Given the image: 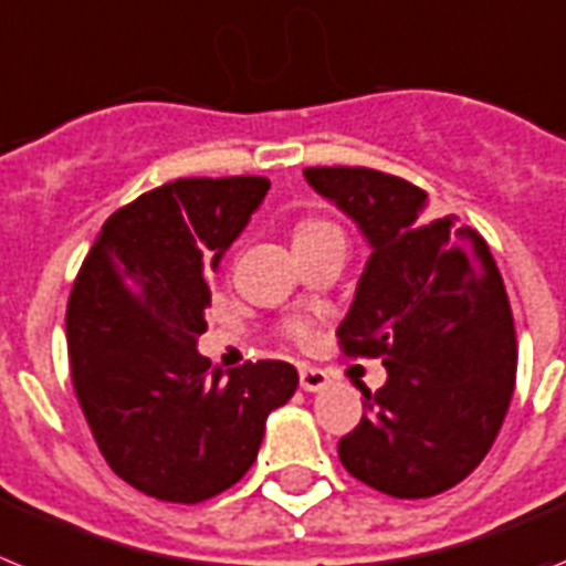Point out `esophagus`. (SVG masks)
<instances>
[{
    "label": "esophagus",
    "mask_w": 566,
    "mask_h": 566,
    "mask_svg": "<svg viewBox=\"0 0 566 566\" xmlns=\"http://www.w3.org/2000/svg\"><path fill=\"white\" fill-rule=\"evenodd\" d=\"M298 381H302V390H307V392H322V390H327V385H331L327 373L318 370V367H307V365L298 370Z\"/></svg>",
    "instance_id": "obj_1"
}]
</instances>
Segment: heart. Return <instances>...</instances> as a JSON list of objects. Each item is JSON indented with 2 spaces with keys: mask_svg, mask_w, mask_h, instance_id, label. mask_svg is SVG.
Listing matches in <instances>:
<instances>
[{
  "mask_svg": "<svg viewBox=\"0 0 566 566\" xmlns=\"http://www.w3.org/2000/svg\"><path fill=\"white\" fill-rule=\"evenodd\" d=\"M331 230H338L336 224H331V222H316V219H311V222H302L296 228V242H304V239H313V235H322V233H331ZM293 331H296V336H304V324H296V327H293Z\"/></svg>",
  "mask_w": 566,
  "mask_h": 566,
  "instance_id": "obj_1",
  "label": "heart"
}]
</instances>
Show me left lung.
<instances>
[{
	"label": "left lung",
	"instance_id": "1",
	"mask_svg": "<svg viewBox=\"0 0 566 566\" xmlns=\"http://www.w3.org/2000/svg\"><path fill=\"white\" fill-rule=\"evenodd\" d=\"M304 179L365 235L367 259L338 342L378 356L385 387L338 441L347 473L396 499H430L493 447L515 385V327L488 242L427 219L424 190L367 167H307Z\"/></svg>",
	"mask_w": 566,
	"mask_h": 566
}]
</instances>
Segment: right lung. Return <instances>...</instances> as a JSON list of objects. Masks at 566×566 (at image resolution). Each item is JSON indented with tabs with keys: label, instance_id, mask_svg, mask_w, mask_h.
Segmentation results:
<instances>
[{
	"label": "right lung",
	"instance_id": "right-lung-1",
	"mask_svg": "<svg viewBox=\"0 0 566 566\" xmlns=\"http://www.w3.org/2000/svg\"><path fill=\"white\" fill-rule=\"evenodd\" d=\"M270 190L262 176L176 179L102 224L67 302V356L93 439L119 479L196 504L253 467L268 416L298 387L287 361L222 370L196 342L208 273Z\"/></svg>",
	"mask_w": 566,
	"mask_h": 566
}]
</instances>
